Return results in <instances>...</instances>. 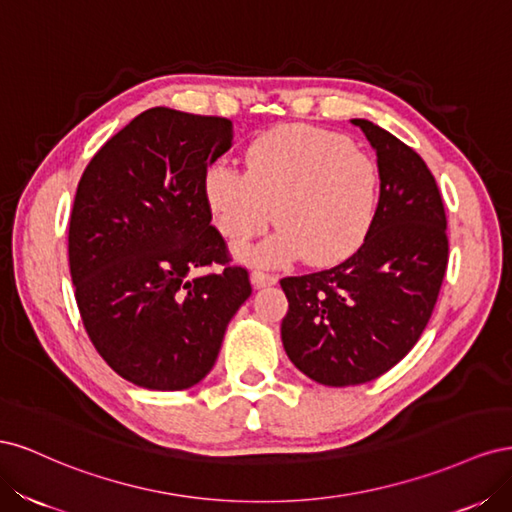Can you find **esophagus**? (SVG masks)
Listing matches in <instances>:
<instances>
[{
    "label": "esophagus",
    "instance_id": "obj_1",
    "mask_svg": "<svg viewBox=\"0 0 512 512\" xmlns=\"http://www.w3.org/2000/svg\"><path fill=\"white\" fill-rule=\"evenodd\" d=\"M250 280H252L254 288H265V286H273V284L277 282V277H275V275H271V273H265V271L256 269V271H252Z\"/></svg>",
    "mask_w": 512,
    "mask_h": 512
}]
</instances>
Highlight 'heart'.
I'll use <instances>...</instances> for the list:
<instances>
[{
    "label": "heart",
    "instance_id": "heart-1",
    "mask_svg": "<svg viewBox=\"0 0 512 512\" xmlns=\"http://www.w3.org/2000/svg\"><path fill=\"white\" fill-rule=\"evenodd\" d=\"M378 168L346 136L309 126H280L247 149V170L213 162L203 177L207 207L232 243L262 235L239 250L252 265H286L307 256L312 265H335L363 245L378 207Z\"/></svg>",
    "mask_w": 512,
    "mask_h": 512
}]
</instances>
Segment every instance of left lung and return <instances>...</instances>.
Listing matches in <instances>:
<instances>
[{"label": "left lung", "mask_w": 512, "mask_h": 512, "mask_svg": "<svg viewBox=\"0 0 512 512\" xmlns=\"http://www.w3.org/2000/svg\"><path fill=\"white\" fill-rule=\"evenodd\" d=\"M378 156L380 198L363 245L342 265L280 282L282 344L324 386L376 380L414 348L446 273L442 196L414 149L367 119H350Z\"/></svg>", "instance_id": "left-lung-1"}]
</instances>
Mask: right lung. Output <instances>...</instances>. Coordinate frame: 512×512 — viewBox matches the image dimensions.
I'll return each instance as SVG.
<instances>
[{"mask_svg":"<svg viewBox=\"0 0 512 512\" xmlns=\"http://www.w3.org/2000/svg\"><path fill=\"white\" fill-rule=\"evenodd\" d=\"M232 147V123L156 106L87 164L68 232L85 331L128 382L183 391L218 359L228 322L252 294L230 267L203 192L209 164ZM220 274L190 278L200 266Z\"/></svg>","mask_w":512,"mask_h":512,"instance_id":"obj_1","label":"right lung"}]
</instances>
